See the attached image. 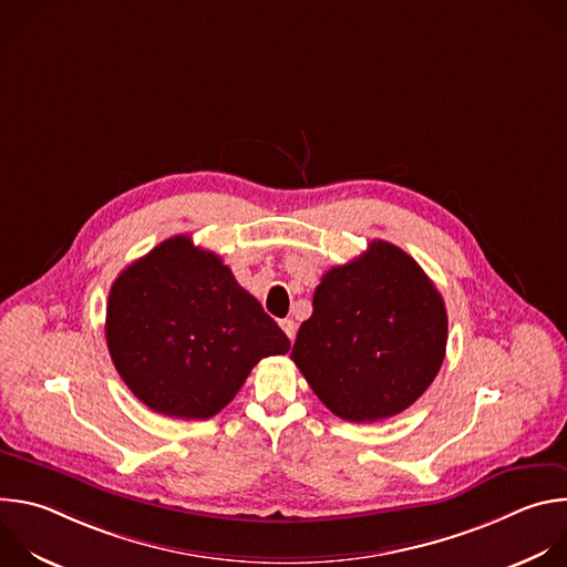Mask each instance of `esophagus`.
<instances>
[{"instance_id":"1","label":"esophagus","mask_w":567,"mask_h":567,"mask_svg":"<svg viewBox=\"0 0 567 567\" xmlns=\"http://www.w3.org/2000/svg\"><path fill=\"white\" fill-rule=\"evenodd\" d=\"M280 328H282V332L287 334V339H289V341H293V339H296V322H293L291 318L280 320Z\"/></svg>"}]
</instances>
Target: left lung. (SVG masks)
<instances>
[{
  "label": "left lung",
  "instance_id": "8db88e82",
  "mask_svg": "<svg viewBox=\"0 0 567 567\" xmlns=\"http://www.w3.org/2000/svg\"><path fill=\"white\" fill-rule=\"evenodd\" d=\"M291 359L341 420L379 422L406 411L437 377L449 337L442 293L390 241L330 269L313 291Z\"/></svg>",
  "mask_w": 567,
  "mask_h": 567
}]
</instances>
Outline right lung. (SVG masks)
I'll list each match as a JSON object with an SVG mask.
<instances>
[{
  "mask_svg": "<svg viewBox=\"0 0 567 567\" xmlns=\"http://www.w3.org/2000/svg\"><path fill=\"white\" fill-rule=\"evenodd\" d=\"M105 337L114 368L147 409L208 420L254 365L291 343L219 256L175 235L118 274Z\"/></svg>",
  "mask_w": 567,
  "mask_h": 567,
  "instance_id": "right-lung-1",
  "label": "right lung"
}]
</instances>
